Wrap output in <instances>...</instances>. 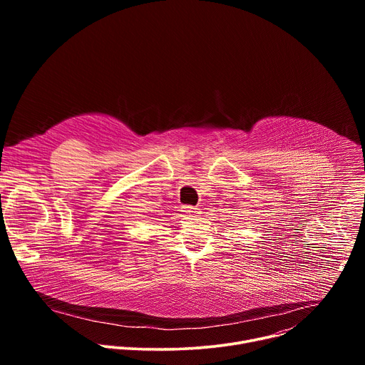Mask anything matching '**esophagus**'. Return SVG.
<instances>
[{
  "mask_svg": "<svg viewBox=\"0 0 365 365\" xmlns=\"http://www.w3.org/2000/svg\"><path fill=\"white\" fill-rule=\"evenodd\" d=\"M182 212H183L185 217H190V215L199 214V207L190 206V205H185V206H182Z\"/></svg>",
  "mask_w": 365,
  "mask_h": 365,
  "instance_id": "obj_1",
  "label": "esophagus"
}]
</instances>
